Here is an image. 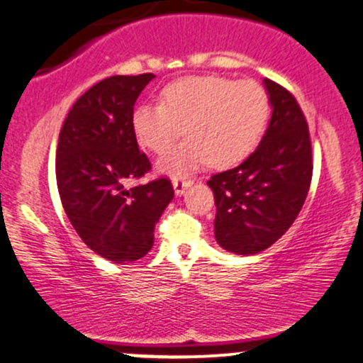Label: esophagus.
Segmentation results:
<instances>
[{
    "label": "esophagus",
    "mask_w": 363,
    "mask_h": 363,
    "mask_svg": "<svg viewBox=\"0 0 363 363\" xmlns=\"http://www.w3.org/2000/svg\"><path fill=\"white\" fill-rule=\"evenodd\" d=\"M191 184H193V182H191V181H184V179H174V181H172L174 193H176V196H182V194L186 193V189Z\"/></svg>",
    "instance_id": "1"
}]
</instances>
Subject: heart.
Here are the masks:
<instances>
[{
    "mask_svg": "<svg viewBox=\"0 0 363 363\" xmlns=\"http://www.w3.org/2000/svg\"><path fill=\"white\" fill-rule=\"evenodd\" d=\"M267 116L269 96L259 82L189 76L165 86L160 104L135 108L132 126L140 145L155 154L167 150L186 126L189 138L157 160L159 172L176 177L208 162H242L259 143Z\"/></svg>",
    "mask_w": 363,
    "mask_h": 363,
    "instance_id": "b5f03b06",
    "label": "heart"
}]
</instances>
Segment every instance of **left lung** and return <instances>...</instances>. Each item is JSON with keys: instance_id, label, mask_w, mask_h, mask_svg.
Returning a JSON list of instances; mask_svg holds the SVG:
<instances>
[{"instance_id": "obj_1", "label": "left lung", "mask_w": 363, "mask_h": 363, "mask_svg": "<svg viewBox=\"0 0 363 363\" xmlns=\"http://www.w3.org/2000/svg\"><path fill=\"white\" fill-rule=\"evenodd\" d=\"M264 86L272 116L259 147L238 167L208 181L216 242L237 255L264 252L291 228L313 176L311 140L298 101L277 82L264 79Z\"/></svg>"}]
</instances>
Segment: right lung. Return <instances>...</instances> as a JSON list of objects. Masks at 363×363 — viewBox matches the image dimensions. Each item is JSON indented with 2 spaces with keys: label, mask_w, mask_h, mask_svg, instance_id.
<instances>
[{
  "label": "right lung",
  "mask_w": 363,
  "mask_h": 363,
  "mask_svg": "<svg viewBox=\"0 0 363 363\" xmlns=\"http://www.w3.org/2000/svg\"><path fill=\"white\" fill-rule=\"evenodd\" d=\"M154 74L111 76L74 103L59 133L55 177L69 221L103 259L126 264L154 245V230L174 198L169 179L126 189L150 170L138 150L133 106Z\"/></svg>",
  "instance_id": "right-lung-1"
}]
</instances>
